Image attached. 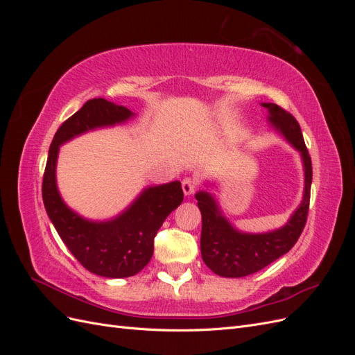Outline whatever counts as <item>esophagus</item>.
Segmentation results:
<instances>
[{"mask_svg": "<svg viewBox=\"0 0 355 355\" xmlns=\"http://www.w3.org/2000/svg\"><path fill=\"white\" fill-rule=\"evenodd\" d=\"M182 189H184L185 196L194 194L197 189V180L194 178H184L182 179Z\"/></svg>", "mask_w": 355, "mask_h": 355, "instance_id": "obj_1", "label": "esophagus"}]
</instances>
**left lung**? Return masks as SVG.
<instances>
[{"label": "left lung", "instance_id": "obj_1", "mask_svg": "<svg viewBox=\"0 0 355 355\" xmlns=\"http://www.w3.org/2000/svg\"><path fill=\"white\" fill-rule=\"evenodd\" d=\"M270 112V121L287 141L302 154L305 168L304 201L283 228L266 234H243L235 231L222 216L209 192L196 196L201 211V256L210 270L220 277L239 278L254 274L286 254L302 234L309 210L313 164L296 118L275 103H262Z\"/></svg>", "mask_w": 355, "mask_h": 355}]
</instances>
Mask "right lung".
<instances>
[{
  "label": "right lung",
  "mask_w": 355,
  "mask_h": 355,
  "mask_svg": "<svg viewBox=\"0 0 355 355\" xmlns=\"http://www.w3.org/2000/svg\"><path fill=\"white\" fill-rule=\"evenodd\" d=\"M133 114L106 99H90L63 121L53 137L42 176V201L62 241L85 270L108 278L132 277L142 271L154 253L157 231L184 201L180 182L145 189L123 214L110 222L80 218L62 201L56 187L59 146L96 127L114 125Z\"/></svg>",
  "instance_id": "obj_1"
}]
</instances>
